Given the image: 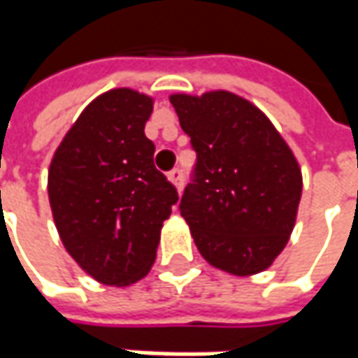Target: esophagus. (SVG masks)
<instances>
[{"instance_id": "1", "label": "esophagus", "mask_w": 358, "mask_h": 358, "mask_svg": "<svg viewBox=\"0 0 358 358\" xmlns=\"http://www.w3.org/2000/svg\"><path fill=\"white\" fill-rule=\"evenodd\" d=\"M169 181L175 185L177 191H181V187H183V171H181V169H173V171L169 173Z\"/></svg>"}]
</instances>
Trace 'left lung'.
<instances>
[{
	"label": "left lung",
	"mask_w": 358,
	"mask_h": 358,
	"mask_svg": "<svg viewBox=\"0 0 358 358\" xmlns=\"http://www.w3.org/2000/svg\"><path fill=\"white\" fill-rule=\"evenodd\" d=\"M169 101L197 151L179 209L201 257L235 277L263 273L295 229L303 173L293 149L233 91L173 93Z\"/></svg>",
	"instance_id": "left-lung-1"
}]
</instances>
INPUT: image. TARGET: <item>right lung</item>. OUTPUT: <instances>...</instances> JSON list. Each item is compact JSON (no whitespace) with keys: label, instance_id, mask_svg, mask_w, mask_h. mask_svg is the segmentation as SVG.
<instances>
[{"label":"right lung","instance_id":"right-lung-1","mask_svg":"<svg viewBox=\"0 0 358 358\" xmlns=\"http://www.w3.org/2000/svg\"><path fill=\"white\" fill-rule=\"evenodd\" d=\"M155 97L131 87L97 95L55 149L49 205L65 251L95 281H141L157 255L175 187L155 169L145 123Z\"/></svg>","mask_w":358,"mask_h":358}]
</instances>
